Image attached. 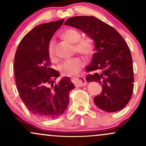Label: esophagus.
<instances>
[{"mask_svg": "<svg viewBox=\"0 0 146 146\" xmlns=\"http://www.w3.org/2000/svg\"><path fill=\"white\" fill-rule=\"evenodd\" d=\"M72 81L73 82L75 86H83L86 85V82L85 78L82 76H78L72 78Z\"/></svg>", "mask_w": 146, "mask_h": 146, "instance_id": "obj_1", "label": "esophagus"}]
</instances>
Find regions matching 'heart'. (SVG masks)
<instances>
[{"mask_svg":"<svg viewBox=\"0 0 146 146\" xmlns=\"http://www.w3.org/2000/svg\"><path fill=\"white\" fill-rule=\"evenodd\" d=\"M63 38L69 42L74 44V51L88 58L94 53L95 40L90 37L86 36L82 38V33L78 29L70 28L65 30L62 33ZM48 56L53 62L58 60L56 50L55 42L51 40L48 44ZM85 60L80 56L74 57L65 60L60 66L62 74L65 76H73L78 74L80 70L84 67Z\"/></svg>","mask_w":146,"mask_h":146,"instance_id":"obj_1","label":"heart"}]
</instances>
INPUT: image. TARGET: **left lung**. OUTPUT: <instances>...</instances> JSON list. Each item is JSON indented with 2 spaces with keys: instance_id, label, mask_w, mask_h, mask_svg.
Masks as SVG:
<instances>
[{
  "instance_id": "1",
  "label": "left lung",
  "mask_w": 146,
  "mask_h": 146,
  "mask_svg": "<svg viewBox=\"0 0 146 146\" xmlns=\"http://www.w3.org/2000/svg\"><path fill=\"white\" fill-rule=\"evenodd\" d=\"M65 25L80 29L95 40L91 62L86 68V81L98 82L102 94L94 98L95 105L108 113L119 111L128 104L134 88L131 53L120 33L94 16H74Z\"/></svg>"
}]
</instances>
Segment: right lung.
Wrapping results in <instances>:
<instances>
[{
  "mask_svg": "<svg viewBox=\"0 0 146 146\" xmlns=\"http://www.w3.org/2000/svg\"><path fill=\"white\" fill-rule=\"evenodd\" d=\"M64 20L38 25L27 33L14 58L16 88L27 108L44 119L62 115L69 102V91L75 88L69 78L56 84L60 73L51 68L47 47L53 33Z\"/></svg>",
  "mask_w": 146,
  "mask_h": 146,
  "instance_id": "1",
  "label": "right lung"
}]
</instances>
